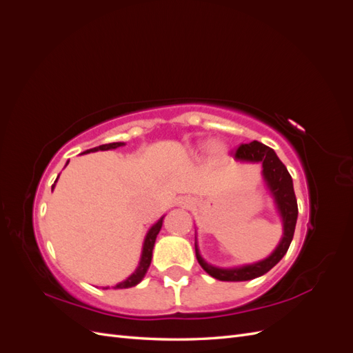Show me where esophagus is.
Segmentation results:
<instances>
[{
    "instance_id": "34e87169",
    "label": "esophagus",
    "mask_w": 353,
    "mask_h": 353,
    "mask_svg": "<svg viewBox=\"0 0 353 353\" xmlns=\"http://www.w3.org/2000/svg\"><path fill=\"white\" fill-rule=\"evenodd\" d=\"M188 203H190V201H187V205H188Z\"/></svg>"
}]
</instances>
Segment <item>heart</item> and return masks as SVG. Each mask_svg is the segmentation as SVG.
Masks as SVG:
<instances>
[{"mask_svg":"<svg viewBox=\"0 0 353 353\" xmlns=\"http://www.w3.org/2000/svg\"><path fill=\"white\" fill-rule=\"evenodd\" d=\"M213 152H215L216 154H219V153H222V145H219V144H213Z\"/></svg>","mask_w":353,"mask_h":353,"instance_id":"b5f03b06","label":"heart"}]
</instances>
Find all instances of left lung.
<instances>
[{"mask_svg": "<svg viewBox=\"0 0 353 353\" xmlns=\"http://www.w3.org/2000/svg\"><path fill=\"white\" fill-rule=\"evenodd\" d=\"M236 159L241 162H253L262 163V175L266 183V187L270 188L274 201L279 209L281 219H283V239L276 249L268 256V258L256 262L252 265L239 266V268H216V266L209 265L201 258L197 243H196V258L200 266L205 270L210 276L221 281H248L258 279V276L268 272L271 268L279 263L283 256L287 253L290 243L293 240V234L297 221V200L293 190V179L288 174L287 168L275 154L272 148L265 145L259 141H252L249 144H241L236 150Z\"/></svg>", "mask_w": 353, "mask_h": 353, "instance_id": "8db88e82", "label": "left lung"}]
</instances>
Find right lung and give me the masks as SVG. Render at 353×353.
<instances>
[{"instance_id": "add662e5", "label": "right lung", "mask_w": 353, "mask_h": 353, "mask_svg": "<svg viewBox=\"0 0 353 353\" xmlns=\"http://www.w3.org/2000/svg\"><path fill=\"white\" fill-rule=\"evenodd\" d=\"M122 145H125V143H110V144H103V145H99V147L90 148V150L83 152V153H81V154L91 153V152H99V150H112V148H117V147H122ZM68 163H69V162H68ZM68 163H66V165H68ZM57 178H59V176H57ZM56 183H57V179L54 181V184H52V187H51V188H54ZM163 218H165V216L160 218V219L154 223V225H153L150 230H148L147 236H145V239H144V244H143L141 261H140V265H138V268L135 270V272H132L130 276H128V279H126L125 281H122V283H119V284H116L113 288H130V287L137 285L138 283H140V281L144 279V275H145V272H147V270H148V266H150V263H152V256H153L154 241H156V237H157V234H159L160 228H162ZM105 288H108V287H105Z\"/></svg>"}]
</instances>
